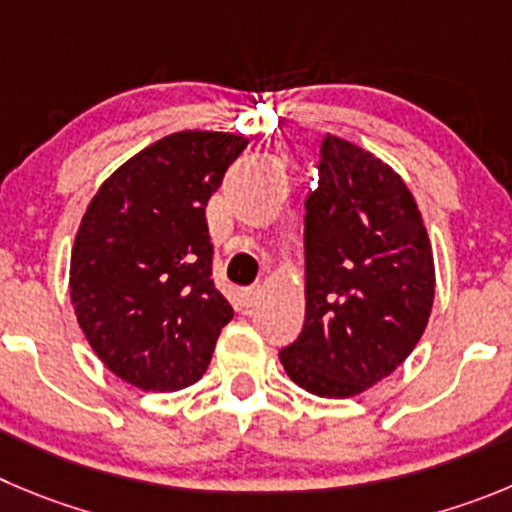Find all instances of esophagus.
Here are the masks:
<instances>
[{"instance_id": "1", "label": "esophagus", "mask_w": 512, "mask_h": 512, "mask_svg": "<svg viewBox=\"0 0 512 512\" xmlns=\"http://www.w3.org/2000/svg\"><path fill=\"white\" fill-rule=\"evenodd\" d=\"M257 295H260V290H257V288L240 290V303L245 305V308H252V305H255V300H257Z\"/></svg>"}]
</instances>
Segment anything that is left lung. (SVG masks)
Masks as SVG:
<instances>
[{"instance_id": "1", "label": "left lung", "mask_w": 512, "mask_h": 512, "mask_svg": "<svg viewBox=\"0 0 512 512\" xmlns=\"http://www.w3.org/2000/svg\"><path fill=\"white\" fill-rule=\"evenodd\" d=\"M305 323L280 364L305 391L348 399L414 351L434 298V260L412 191L351 141H321L305 199Z\"/></svg>"}]
</instances>
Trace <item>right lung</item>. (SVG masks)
Segmentation results:
<instances>
[{"mask_svg":"<svg viewBox=\"0 0 512 512\" xmlns=\"http://www.w3.org/2000/svg\"><path fill=\"white\" fill-rule=\"evenodd\" d=\"M247 138L181 131L128 159L88 204L70 257L85 338L118 379L176 391L204 376L232 305L214 288L207 209Z\"/></svg>","mask_w":512,"mask_h":512,"instance_id":"add662e5","label":"right lung"}]
</instances>
